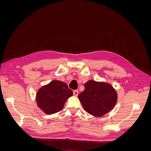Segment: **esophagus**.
I'll return each instance as SVG.
<instances>
[{"instance_id":"1","label":"esophagus","mask_w":151,"mask_h":151,"mask_svg":"<svg viewBox=\"0 0 151 151\" xmlns=\"http://www.w3.org/2000/svg\"><path fill=\"white\" fill-rule=\"evenodd\" d=\"M73 94H74L75 96H78V94H79V91L77 90H74V91H73Z\"/></svg>"}]
</instances>
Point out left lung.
Wrapping results in <instances>:
<instances>
[{
    "mask_svg": "<svg viewBox=\"0 0 151 151\" xmlns=\"http://www.w3.org/2000/svg\"><path fill=\"white\" fill-rule=\"evenodd\" d=\"M84 88L78 97L84 109L90 115L102 116L115 106L117 93L111 84L89 80L84 84Z\"/></svg>",
    "mask_w": 151,
    "mask_h": 151,
    "instance_id": "obj_1",
    "label": "left lung"
}]
</instances>
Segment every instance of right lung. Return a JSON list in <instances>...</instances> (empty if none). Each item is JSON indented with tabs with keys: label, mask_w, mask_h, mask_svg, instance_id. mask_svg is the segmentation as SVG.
I'll use <instances>...</instances> for the list:
<instances>
[{
	"label": "right lung",
	"mask_w": 151,
	"mask_h": 151,
	"mask_svg": "<svg viewBox=\"0 0 151 151\" xmlns=\"http://www.w3.org/2000/svg\"><path fill=\"white\" fill-rule=\"evenodd\" d=\"M73 94L63 82L54 80L42 86L37 91L36 100L38 106L47 115L61 111L66 100Z\"/></svg>",
	"instance_id": "1"
}]
</instances>
